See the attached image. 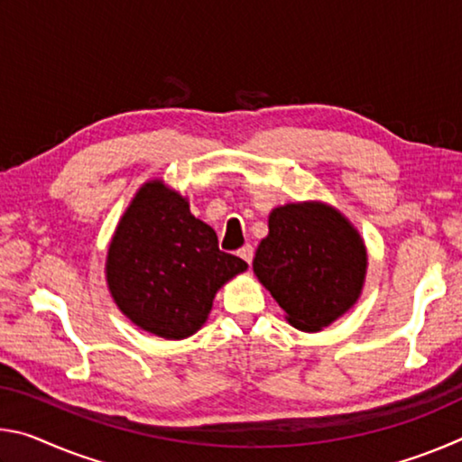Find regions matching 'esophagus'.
Instances as JSON below:
<instances>
[{"label":"esophagus","instance_id":"34e87169","mask_svg":"<svg viewBox=\"0 0 462 462\" xmlns=\"http://www.w3.org/2000/svg\"><path fill=\"white\" fill-rule=\"evenodd\" d=\"M238 256H240L242 261H246L250 264V263H253V256H254V248L250 246V245H245V246L238 250Z\"/></svg>","mask_w":462,"mask_h":462}]
</instances>
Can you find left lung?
Instances as JSON below:
<instances>
[{
	"instance_id": "obj_1",
	"label": "left lung",
	"mask_w": 462,
	"mask_h": 462,
	"mask_svg": "<svg viewBox=\"0 0 462 462\" xmlns=\"http://www.w3.org/2000/svg\"><path fill=\"white\" fill-rule=\"evenodd\" d=\"M253 269L285 310L289 324L318 332L356 303L366 248L355 226L332 206L287 203L271 212Z\"/></svg>"
}]
</instances>
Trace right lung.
Segmentation results:
<instances>
[{"label": "right lung", "instance_id": "1", "mask_svg": "<svg viewBox=\"0 0 462 462\" xmlns=\"http://www.w3.org/2000/svg\"><path fill=\"white\" fill-rule=\"evenodd\" d=\"M217 248L214 228L162 181L140 187L107 248L106 279L116 306L140 330L181 340L206 324L226 281L246 271Z\"/></svg>", "mask_w": 462, "mask_h": 462}]
</instances>
